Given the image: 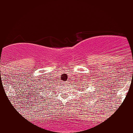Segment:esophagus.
<instances>
[{
	"mask_svg": "<svg viewBox=\"0 0 133 133\" xmlns=\"http://www.w3.org/2000/svg\"><path fill=\"white\" fill-rule=\"evenodd\" d=\"M64 85H68L69 84V82L68 81H65L64 82Z\"/></svg>",
	"mask_w": 133,
	"mask_h": 133,
	"instance_id": "34e87169",
	"label": "esophagus"
}]
</instances>
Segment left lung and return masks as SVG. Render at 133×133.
<instances>
[{"mask_svg": "<svg viewBox=\"0 0 133 133\" xmlns=\"http://www.w3.org/2000/svg\"><path fill=\"white\" fill-rule=\"evenodd\" d=\"M91 94H88V96H88V98H89V96H91Z\"/></svg>", "mask_w": 133, "mask_h": 133, "instance_id": "left-lung-1", "label": "left lung"}]
</instances>
